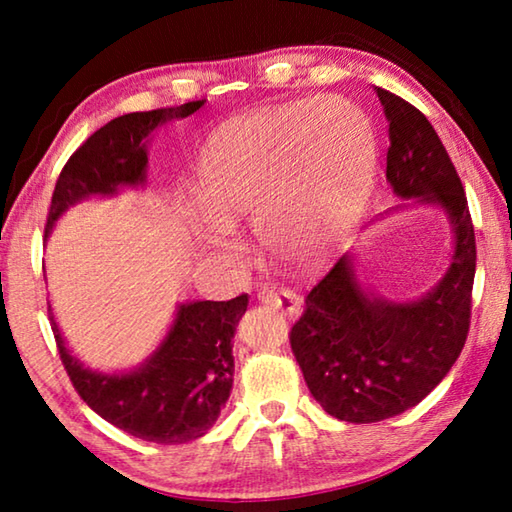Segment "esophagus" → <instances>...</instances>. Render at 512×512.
Instances as JSON below:
<instances>
[{
    "instance_id": "esophagus-1",
    "label": "esophagus",
    "mask_w": 512,
    "mask_h": 512,
    "mask_svg": "<svg viewBox=\"0 0 512 512\" xmlns=\"http://www.w3.org/2000/svg\"><path fill=\"white\" fill-rule=\"evenodd\" d=\"M257 298L262 300L264 305L282 311V314L289 318H296L302 311V298L287 287H262Z\"/></svg>"
}]
</instances>
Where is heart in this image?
Wrapping results in <instances>:
<instances>
[{
    "mask_svg": "<svg viewBox=\"0 0 512 512\" xmlns=\"http://www.w3.org/2000/svg\"><path fill=\"white\" fill-rule=\"evenodd\" d=\"M372 173L368 117L316 97L225 121L198 162L196 198L216 223L257 219L273 253L314 262L357 221Z\"/></svg>",
    "mask_w": 512,
    "mask_h": 512,
    "instance_id": "obj_1",
    "label": "heart"
}]
</instances>
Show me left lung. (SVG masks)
Here are the masks:
<instances>
[{"instance_id": "left-lung-1", "label": "left lung", "mask_w": 512, "mask_h": 512, "mask_svg": "<svg viewBox=\"0 0 512 512\" xmlns=\"http://www.w3.org/2000/svg\"><path fill=\"white\" fill-rule=\"evenodd\" d=\"M391 146L386 178L395 194L440 203L454 228V257L436 289L418 302L370 298L343 255L307 293L289 343L311 395L334 418L379 422L422 402L461 354L472 316L474 225L452 158L429 119L377 88Z\"/></svg>"}]
</instances>
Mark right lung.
<instances>
[{
    "instance_id": "right-lung-1",
    "label": "right lung",
    "mask_w": 512,
    "mask_h": 512,
    "mask_svg": "<svg viewBox=\"0 0 512 512\" xmlns=\"http://www.w3.org/2000/svg\"><path fill=\"white\" fill-rule=\"evenodd\" d=\"M205 101L121 115L92 133L65 162L47 212L45 235L69 205L119 185L144 183L146 137L169 119L189 117ZM248 307V293L223 302L180 305L160 350L131 375H99L67 352L49 309L56 348L81 400L135 438L180 445L201 438L219 418L232 388V336Z\"/></svg>"
}]
</instances>
